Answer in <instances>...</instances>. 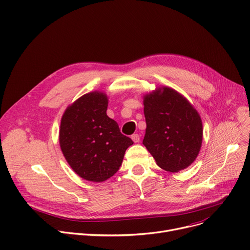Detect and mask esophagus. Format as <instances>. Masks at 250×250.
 Wrapping results in <instances>:
<instances>
[{"mask_svg": "<svg viewBox=\"0 0 250 250\" xmlns=\"http://www.w3.org/2000/svg\"><path fill=\"white\" fill-rule=\"evenodd\" d=\"M131 138H132V140H133L135 143L139 142V140H140V136H139L138 134H133V135L131 136Z\"/></svg>", "mask_w": 250, "mask_h": 250, "instance_id": "34e87169", "label": "esophagus"}]
</instances>
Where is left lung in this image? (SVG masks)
I'll list each match as a JSON object with an SVG mask.
<instances>
[{"label": "left lung", "mask_w": 250, "mask_h": 250, "mask_svg": "<svg viewBox=\"0 0 250 250\" xmlns=\"http://www.w3.org/2000/svg\"><path fill=\"white\" fill-rule=\"evenodd\" d=\"M143 105L146 121L143 144L156 165L170 172L192 165L203 140L198 111L184 96L167 86L146 94Z\"/></svg>", "instance_id": "left-lung-1"}]
</instances>
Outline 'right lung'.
<instances>
[{"instance_id":"obj_1","label":"right lung","mask_w":250,"mask_h":250,"mask_svg":"<svg viewBox=\"0 0 250 250\" xmlns=\"http://www.w3.org/2000/svg\"><path fill=\"white\" fill-rule=\"evenodd\" d=\"M107 95L96 91L79 98L62 115V151L73 171L85 181L101 183L113 177L133 144L107 116Z\"/></svg>"}]
</instances>
